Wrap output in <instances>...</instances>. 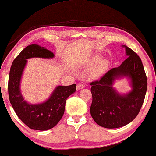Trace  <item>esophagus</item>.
Returning <instances> with one entry per match:
<instances>
[{
  "mask_svg": "<svg viewBox=\"0 0 156 156\" xmlns=\"http://www.w3.org/2000/svg\"><path fill=\"white\" fill-rule=\"evenodd\" d=\"M76 88H77L78 90H80L81 89H83V88H84V85H83V83H78Z\"/></svg>",
  "mask_w": 156,
  "mask_h": 156,
  "instance_id": "1",
  "label": "esophagus"
}]
</instances>
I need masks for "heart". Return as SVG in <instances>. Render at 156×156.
Here are the masks:
<instances>
[{
    "instance_id": "1",
    "label": "heart",
    "mask_w": 156,
    "mask_h": 156,
    "mask_svg": "<svg viewBox=\"0 0 156 156\" xmlns=\"http://www.w3.org/2000/svg\"><path fill=\"white\" fill-rule=\"evenodd\" d=\"M107 68V63L106 62H101L94 69L92 72V75L94 76H97L100 75Z\"/></svg>"
}]
</instances>
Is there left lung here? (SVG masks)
Masks as SVG:
<instances>
[{"label": "left lung", "mask_w": 156, "mask_h": 156, "mask_svg": "<svg viewBox=\"0 0 156 156\" xmlns=\"http://www.w3.org/2000/svg\"><path fill=\"white\" fill-rule=\"evenodd\" d=\"M125 48L128 57L121 65L90 83V113L95 122L105 128H118L132 122L140 111L147 90V77L140 57L129 48ZM120 76L131 79L133 90L125 95L118 94L112 87L113 80Z\"/></svg>", "instance_id": "8db88e82"}]
</instances>
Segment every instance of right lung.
Segmentation results:
<instances>
[{
    "mask_svg": "<svg viewBox=\"0 0 156 156\" xmlns=\"http://www.w3.org/2000/svg\"><path fill=\"white\" fill-rule=\"evenodd\" d=\"M54 54L45 48L30 45L25 48L14 59L8 79L10 101L20 119L32 129L44 130L54 127L64 115L65 104L68 97L76 92V85L57 86L45 102L29 104L21 94L20 85L27 59L32 57L52 58Z\"/></svg>",
    "mask_w": 156,
    "mask_h": 156,
    "instance_id": "right-lung-1",
    "label": "right lung"
}]
</instances>
